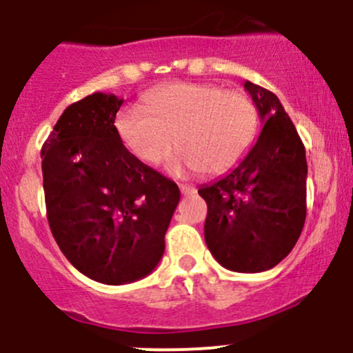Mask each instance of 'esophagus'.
Masks as SVG:
<instances>
[{"label":"esophagus","instance_id":"obj_1","mask_svg":"<svg viewBox=\"0 0 353 353\" xmlns=\"http://www.w3.org/2000/svg\"><path fill=\"white\" fill-rule=\"evenodd\" d=\"M180 190H181V194H183V195H192V194H195V188L192 187V185H183V183H181V185H180Z\"/></svg>","mask_w":353,"mask_h":353}]
</instances>
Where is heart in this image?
Returning a JSON list of instances; mask_svg holds the SVG:
<instances>
[{"mask_svg": "<svg viewBox=\"0 0 353 353\" xmlns=\"http://www.w3.org/2000/svg\"><path fill=\"white\" fill-rule=\"evenodd\" d=\"M141 107L125 108L114 128L121 144L145 165L161 163L176 142L181 151L175 168L223 175L245 158L259 130L254 101L214 83H170L145 94Z\"/></svg>", "mask_w": 353, "mask_h": 353, "instance_id": "heart-1", "label": "heart"}]
</instances>
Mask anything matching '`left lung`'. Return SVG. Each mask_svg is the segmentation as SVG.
<instances>
[{"mask_svg":"<svg viewBox=\"0 0 353 353\" xmlns=\"http://www.w3.org/2000/svg\"><path fill=\"white\" fill-rule=\"evenodd\" d=\"M264 123L235 170L199 188L208 202L204 239L223 268L261 273L283 261L305 223L307 161L290 117L271 90L247 80Z\"/></svg>","mask_w":353,"mask_h":353,"instance_id":"left-lung-1","label":"left lung"}]
</instances>
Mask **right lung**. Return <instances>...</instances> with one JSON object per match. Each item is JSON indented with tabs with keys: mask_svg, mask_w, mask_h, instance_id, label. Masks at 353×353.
Instances as JSON below:
<instances>
[{
	"mask_svg": "<svg viewBox=\"0 0 353 353\" xmlns=\"http://www.w3.org/2000/svg\"><path fill=\"white\" fill-rule=\"evenodd\" d=\"M121 104L104 92L70 104L41 151L51 233L80 273L104 285L132 283L158 266L180 201L175 181L121 144Z\"/></svg>",
	"mask_w": 353,
	"mask_h": 353,
	"instance_id": "1",
	"label": "right lung"
}]
</instances>
